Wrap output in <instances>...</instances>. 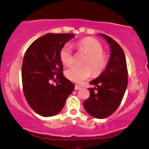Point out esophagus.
<instances>
[{"label":"esophagus","instance_id":"obj_1","mask_svg":"<svg viewBox=\"0 0 149 149\" xmlns=\"http://www.w3.org/2000/svg\"><path fill=\"white\" fill-rule=\"evenodd\" d=\"M80 89V87H79V86L78 85H76L75 86V90H78V89Z\"/></svg>","mask_w":149,"mask_h":149}]
</instances>
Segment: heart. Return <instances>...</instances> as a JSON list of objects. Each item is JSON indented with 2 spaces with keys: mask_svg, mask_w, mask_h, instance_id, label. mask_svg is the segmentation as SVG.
Here are the masks:
<instances>
[{
  "mask_svg": "<svg viewBox=\"0 0 149 149\" xmlns=\"http://www.w3.org/2000/svg\"><path fill=\"white\" fill-rule=\"evenodd\" d=\"M80 51L87 54L83 67L73 65L66 70L65 76L68 79L76 83L80 84L90 78L92 71L94 75H99L106 67L108 59L103 53V47L98 40L87 37L73 44ZM60 57L62 64L69 66L73 61V50L70 44L64 45L61 49Z\"/></svg>",
  "mask_w": 149,
  "mask_h": 149,
  "instance_id": "1",
  "label": "heart"
}]
</instances>
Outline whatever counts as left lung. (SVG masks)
Listing matches in <instances>:
<instances>
[{"mask_svg":"<svg viewBox=\"0 0 149 149\" xmlns=\"http://www.w3.org/2000/svg\"><path fill=\"white\" fill-rule=\"evenodd\" d=\"M110 47V56L105 71L89 82L90 96L83 103L89 114L104 119L115 112L122 101L128 85V69L123 49L117 42L105 34H100Z\"/></svg>","mask_w":149,"mask_h":149,"instance_id":"8db88e82","label":"left lung"}]
</instances>
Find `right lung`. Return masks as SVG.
Masks as SVG:
<instances>
[{
	"instance_id": "add662e5",
	"label": "right lung",
	"mask_w": 149,
	"mask_h": 149,
	"mask_svg": "<svg viewBox=\"0 0 149 149\" xmlns=\"http://www.w3.org/2000/svg\"><path fill=\"white\" fill-rule=\"evenodd\" d=\"M73 37V34H46L26 51L21 69L23 90L30 107L39 115L59 113L74 89V85L63 76L60 57L61 49Z\"/></svg>"
}]
</instances>
